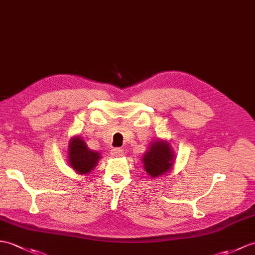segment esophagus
<instances>
[{
	"label": "esophagus",
	"instance_id": "34e87169",
	"mask_svg": "<svg viewBox=\"0 0 255 255\" xmlns=\"http://www.w3.org/2000/svg\"><path fill=\"white\" fill-rule=\"evenodd\" d=\"M111 154L113 155L114 157H118V156H123L124 155V150L122 147H113L111 150Z\"/></svg>",
	"mask_w": 255,
	"mask_h": 255
}]
</instances>
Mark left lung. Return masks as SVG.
I'll list each match as a JSON object with an SVG mask.
<instances>
[{
  "label": "left lung",
  "instance_id": "obj_1",
  "mask_svg": "<svg viewBox=\"0 0 255 255\" xmlns=\"http://www.w3.org/2000/svg\"><path fill=\"white\" fill-rule=\"evenodd\" d=\"M175 159V153L169 142L158 138L151 142L149 149L141 157V162L146 174L155 179L173 169Z\"/></svg>",
  "mask_w": 255,
  "mask_h": 255
}]
</instances>
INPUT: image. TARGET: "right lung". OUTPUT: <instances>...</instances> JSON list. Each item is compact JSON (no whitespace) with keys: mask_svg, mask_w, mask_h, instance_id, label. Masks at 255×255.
<instances>
[{"mask_svg":"<svg viewBox=\"0 0 255 255\" xmlns=\"http://www.w3.org/2000/svg\"><path fill=\"white\" fill-rule=\"evenodd\" d=\"M68 165L77 174L88 175L97 166L101 153L89 149L85 140L80 135H74L68 143Z\"/></svg>","mask_w":255,"mask_h":255,"instance_id":"obj_1","label":"right lung"}]
</instances>
